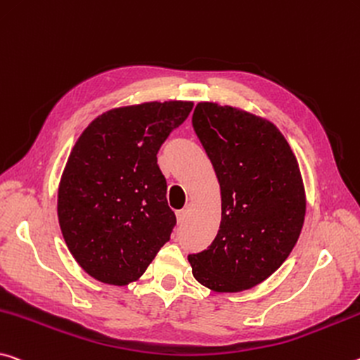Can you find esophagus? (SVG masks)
Returning <instances> with one entry per match:
<instances>
[{"label": "esophagus", "mask_w": 360, "mask_h": 360, "mask_svg": "<svg viewBox=\"0 0 360 360\" xmlns=\"http://www.w3.org/2000/svg\"><path fill=\"white\" fill-rule=\"evenodd\" d=\"M187 213H189V210H187V208H184V210H179L178 213H176V216H178V222H179V224H182V222L186 221V218H187Z\"/></svg>", "instance_id": "esophagus-1"}]
</instances>
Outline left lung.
<instances>
[{
  "label": "left lung",
  "mask_w": 360,
  "mask_h": 360,
  "mask_svg": "<svg viewBox=\"0 0 360 360\" xmlns=\"http://www.w3.org/2000/svg\"><path fill=\"white\" fill-rule=\"evenodd\" d=\"M192 127L221 187L214 240L189 255L193 277L213 292L255 287L288 258L303 229L304 186L287 139L269 120L200 102Z\"/></svg>",
  "instance_id": "obj_1"
}]
</instances>
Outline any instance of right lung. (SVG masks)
Listing matches in <instances>:
<instances>
[{
  "instance_id": "obj_1",
  "label": "right lung",
  "mask_w": 360,
  "mask_h": 360,
  "mask_svg": "<svg viewBox=\"0 0 360 360\" xmlns=\"http://www.w3.org/2000/svg\"><path fill=\"white\" fill-rule=\"evenodd\" d=\"M192 107L168 101L112 108L73 146L57 216L73 258L96 281L120 287L138 281L169 240L176 216L157 153Z\"/></svg>"
}]
</instances>
